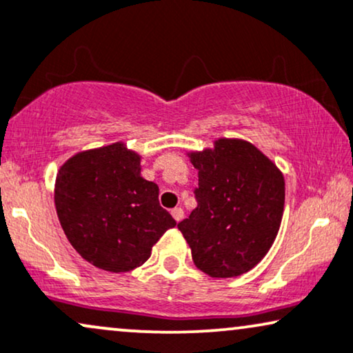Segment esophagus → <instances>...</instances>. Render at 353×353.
Instances as JSON below:
<instances>
[{
    "label": "esophagus",
    "mask_w": 353,
    "mask_h": 353,
    "mask_svg": "<svg viewBox=\"0 0 353 353\" xmlns=\"http://www.w3.org/2000/svg\"><path fill=\"white\" fill-rule=\"evenodd\" d=\"M171 215H172L174 220L179 223V221H182V218H184V210H182L181 207L172 208V210H171Z\"/></svg>",
    "instance_id": "34e87169"
}]
</instances>
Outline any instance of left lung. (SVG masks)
Returning a JSON list of instances; mask_svg holds the SVG:
<instances>
[{
  "label": "left lung",
  "mask_w": 353,
  "mask_h": 353,
  "mask_svg": "<svg viewBox=\"0 0 353 353\" xmlns=\"http://www.w3.org/2000/svg\"><path fill=\"white\" fill-rule=\"evenodd\" d=\"M199 171L197 208L177 225L195 267L212 279L254 269L279 234L285 207L283 172L243 138H216L187 151Z\"/></svg>",
  "instance_id": "1"
}]
</instances>
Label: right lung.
Segmentation results:
<instances>
[{
  "label": "right lung",
  "mask_w": 353,
  "mask_h": 353,
  "mask_svg": "<svg viewBox=\"0 0 353 353\" xmlns=\"http://www.w3.org/2000/svg\"><path fill=\"white\" fill-rule=\"evenodd\" d=\"M141 154L123 141L79 151L61 164L55 208L70 244L102 270L143 265L174 218L158 202L159 189L141 177Z\"/></svg>",
  "instance_id": "right-lung-1"
}]
</instances>
